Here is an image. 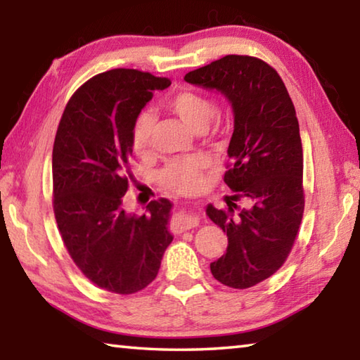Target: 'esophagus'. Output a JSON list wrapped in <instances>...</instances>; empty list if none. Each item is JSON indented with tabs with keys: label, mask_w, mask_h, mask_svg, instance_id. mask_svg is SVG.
I'll list each match as a JSON object with an SVG mask.
<instances>
[{
	"label": "esophagus",
	"mask_w": 360,
	"mask_h": 360,
	"mask_svg": "<svg viewBox=\"0 0 360 360\" xmlns=\"http://www.w3.org/2000/svg\"><path fill=\"white\" fill-rule=\"evenodd\" d=\"M198 222H200V219L197 216L192 214V212L186 211L179 216L178 221H174L172 224V230H173V233H182V231L197 227Z\"/></svg>",
	"instance_id": "1"
}]
</instances>
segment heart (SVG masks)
Segmentation results:
<instances>
[{
    "label": "heart",
    "instance_id": "b5f03b06",
    "mask_svg": "<svg viewBox=\"0 0 360 360\" xmlns=\"http://www.w3.org/2000/svg\"><path fill=\"white\" fill-rule=\"evenodd\" d=\"M167 106L197 131H203L216 112L214 101L210 96L191 89L178 90V92L169 95ZM154 125L155 115L150 109L139 111L133 120L131 146L138 155L150 154ZM206 168H208V160L205 157H178L169 160L158 172V181L172 192L193 193L203 187Z\"/></svg>",
    "mask_w": 360,
    "mask_h": 360
}]
</instances>
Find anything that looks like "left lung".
<instances>
[{"mask_svg": "<svg viewBox=\"0 0 360 360\" xmlns=\"http://www.w3.org/2000/svg\"><path fill=\"white\" fill-rule=\"evenodd\" d=\"M184 79L219 90L233 106L224 174L231 195L225 208H206L227 231L229 246L211 273L229 288H252L284 265L302 224L303 150L294 103L276 70L249 56H225Z\"/></svg>", "mask_w": 360, "mask_h": 360, "instance_id": "obj_1", "label": "left lung"}]
</instances>
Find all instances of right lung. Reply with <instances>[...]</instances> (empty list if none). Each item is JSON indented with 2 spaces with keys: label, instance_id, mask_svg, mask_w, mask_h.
<instances>
[{
  "label": "right lung",
  "instance_id": "right-lung-1",
  "mask_svg": "<svg viewBox=\"0 0 360 360\" xmlns=\"http://www.w3.org/2000/svg\"><path fill=\"white\" fill-rule=\"evenodd\" d=\"M168 77L117 68L79 87L60 119L52 150L53 214L70 257L98 288L120 295L154 281L173 241L172 203L152 200L146 214H127L131 125Z\"/></svg>",
  "mask_w": 360,
  "mask_h": 360
}]
</instances>
